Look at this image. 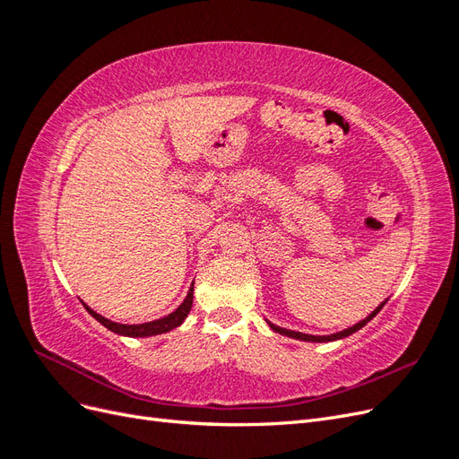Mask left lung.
Returning a JSON list of instances; mask_svg holds the SVG:
<instances>
[{
    "label": "left lung",
    "mask_w": 459,
    "mask_h": 459,
    "mask_svg": "<svg viewBox=\"0 0 459 459\" xmlns=\"http://www.w3.org/2000/svg\"><path fill=\"white\" fill-rule=\"evenodd\" d=\"M386 302V300H385ZM385 302L381 304V307H377L375 308L366 319H362V322H358L356 325H352V327H349V329H344V331H339V333H333V335H307V333H299V331H290V329H283V327H277V325H273V324H270V327L275 331V333H280V335H287V337H290V339H299V341H310V342H327V341H337V339H342V337H349V335H352V333H356L358 329H362L368 322H371V319L377 316L379 312H381V308L385 307Z\"/></svg>",
    "instance_id": "1"
}]
</instances>
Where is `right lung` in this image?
<instances>
[{"label": "right lung", "instance_id": "obj_1", "mask_svg": "<svg viewBox=\"0 0 459 459\" xmlns=\"http://www.w3.org/2000/svg\"><path fill=\"white\" fill-rule=\"evenodd\" d=\"M191 304H193V283H191V287H189V293H187V297L184 299V302L179 304V307H178L172 314L164 316V317H160V319H155V322L137 324V325L117 324V322H110V319H107V317L100 316L97 312H93L90 307H86V304H84V308H86L101 325H105L108 331L118 333V335H124V337H152V335H160V333H166V331H170V329H174V327H178V325H182V322L187 317V314H189V310H191Z\"/></svg>", "mask_w": 459, "mask_h": 459}]
</instances>
